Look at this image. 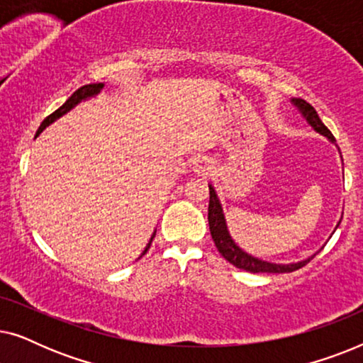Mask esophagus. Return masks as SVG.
<instances>
[{
  "mask_svg": "<svg viewBox=\"0 0 363 363\" xmlns=\"http://www.w3.org/2000/svg\"><path fill=\"white\" fill-rule=\"evenodd\" d=\"M190 167H191L193 173H196V175H201V177L210 175L211 170H213L210 160H206V158H203V157L195 158V160L191 162Z\"/></svg>",
  "mask_w": 363,
  "mask_h": 363,
  "instance_id": "34e87169",
  "label": "esophagus"
}]
</instances>
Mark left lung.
Segmentation results:
<instances>
[{
	"label": "left lung",
	"mask_w": 363,
	"mask_h": 363,
	"mask_svg": "<svg viewBox=\"0 0 363 363\" xmlns=\"http://www.w3.org/2000/svg\"><path fill=\"white\" fill-rule=\"evenodd\" d=\"M291 104L297 108V111H299V113L302 117H304V121L309 123L312 130H314L315 133H319V135H322V137H325L330 143H335L334 135H332L329 128H327L324 123H322L319 116H317L315 108L312 107L311 104H307L304 99H291ZM337 148H339V147H337ZM208 186H210L208 223H210L211 238H213V241H215V245L218 247V251H220V255L225 257L228 262H231L233 266L240 267V269H245L247 272H256V274H257V272H266V274H282V272H292V271L299 269V267H302V266H306L307 262H309L312 257H314L317 252H319V251H317V252H314V255L306 257V259H302V261L289 262V264H281V262H269V261L259 259V257H255V256H251L250 252L242 251L241 247L236 245L235 240L231 238L230 231H228L225 213H223L220 198H218L215 188H213L211 185H208ZM340 221H342V218H340ZM340 221L337 223L335 230L339 228ZM320 250H322V247H320Z\"/></svg>",
	"instance_id": "1"
}]
</instances>
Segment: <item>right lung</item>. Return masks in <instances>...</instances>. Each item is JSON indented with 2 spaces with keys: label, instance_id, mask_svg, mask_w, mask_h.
<instances>
[{
  "label": "right lung",
  "instance_id": "add662e5",
  "mask_svg": "<svg viewBox=\"0 0 363 363\" xmlns=\"http://www.w3.org/2000/svg\"><path fill=\"white\" fill-rule=\"evenodd\" d=\"M104 87H106V84H104V82H97V84H87V86H82L81 89H77V91L74 92L72 96L69 97L67 101L64 102L62 106L59 107L56 112H52L51 116L44 118V122L41 123V127H39V130L36 132V137H38L39 133H41V132L44 130V128H46L48 125H51V123H52L54 121H57L59 117H62V116H64V113H67L69 111H72V108L76 107L77 104H81L82 101H87V99H91V97H96L97 94H101V91H102ZM153 238H155V233H153V235H152L150 241H148V245H147L145 250H143V252L140 255V257H142L143 255H145V252L148 251V247H150Z\"/></svg>",
  "mask_w": 363,
  "mask_h": 363
}]
</instances>
